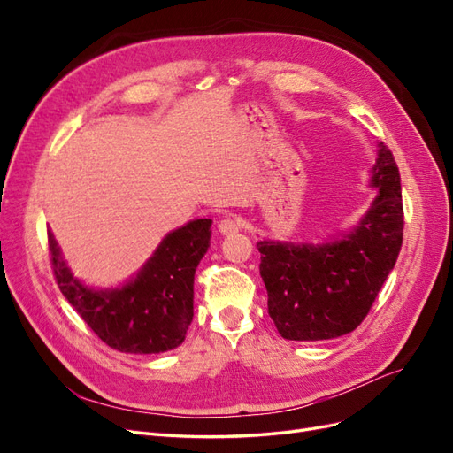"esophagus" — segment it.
Returning <instances> with one entry per match:
<instances>
[{
  "instance_id": "esophagus-1",
  "label": "esophagus",
  "mask_w": 453,
  "mask_h": 453,
  "mask_svg": "<svg viewBox=\"0 0 453 453\" xmlns=\"http://www.w3.org/2000/svg\"><path fill=\"white\" fill-rule=\"evenodd\" d=\"M242 228V223L238 221L236 217H225L219 221V232H221L223 236H230V234H236V232Z\"/></svg>"
}]
</instances>
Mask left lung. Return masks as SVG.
<instances>
[{
  "label": "left lung",
  "instance_id": "1",
  "mask_svg": "<svg viewBox=\"0 0 453 453\" xmlns=\"http://www.w3.org/2000/svg\"><path fill=\"white\" fill-rule=\"evenodd\" d=\"M376 196L359 223L321 242H257L268 313L285 340H333L370 311L403 245L401 175L380 143L370 170Z\"/></svg>",
  "mask_w": 453,
  "mask_h": 453
}]
</instances>
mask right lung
<instances>
[{"instance_id":"right-lung-1","label":"right lung","mask_w":453,"mask_h":453,"mask_svg":"<svg viewBox=\"0 0 453 453\" xmlns=\"http://www.w3.org/2000/svg\"><path fill=\"white\" fill-rule=\"evenodd\" d=\"M211 219L168 232L147 263L117 287L96 289L73 276L49 230V251L62 295L109 348L150 355L183 344L195 315V272L210 248Z\"/></svg>"}]
</instances>
